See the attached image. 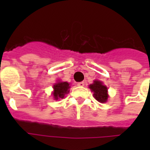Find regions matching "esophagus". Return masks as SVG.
Instances as JSON below:
<instances>
[{
  "label": "esophagus",
  "instance_id": "34e87169",
  "mask_svg": "<svg viewBox=\"0 0 150 150\" xmlns=\"http://www.w3.org/2000/svg\"><path fill=\"white\" fill-rule=\"evenodd\" d=\"M84 82H78L77 83V86L79 87H82L84 86Z\"/></svg>",
  "mask_w": 150,
  "mask_h": 150
}]
</instances>
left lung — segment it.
I'll return each instance as SVG.
<instances>
[{"label":"left lung","instance_id":"left-lung-1","mask_svg":"<svg viewBox=\"0 0 150 150\" xmlns=\"http://www.w3.org/2000/svg\"><path fill=\"white\" fill-rule=\"evenodd\" d=\"M89 89L93 92L94 98L100 103H106L108 99L107 87L99 80H94L93 84L89 86Z\"/></svg>","mask_w":150,"mask_h":150}]
</instances>
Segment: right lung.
Segmentation results:
<instances>
[{"mask_svg":"<svg viewBox=\"0 0 150 150\" xmlns=\"http://www.w3.org/2000/svg\"><path fill=\"white\" fill-rule=\"evenodd\" d=\"M69 83L67 82H57L54 85V92H53V96L54 100H59L63 99L66 94L69 93Z\"/></svg>","mask_w":150,"mask_h":150,"instance_id":"obj_1","label":"right lung"}]
</instances>
